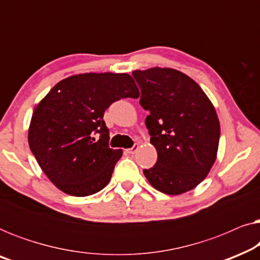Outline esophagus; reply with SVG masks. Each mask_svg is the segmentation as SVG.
Here are the masks:
<instances>
[{
    "label": "esophagus",
    "instance_id": "esophagus-1",
    "mask_svg": "<svg viewBox=\"0 0 260 260\" xmlns=\"http://www.w3.org/2000/svg\"><path fill=\"white\" fill-rule=\"evenodd\" d=\"M137 149H138V144H135L133 148H130V149H127V152H129V154H135V152L137 151Z\"/></svg>",
    "mask_w": 260,
    "mask_h": 260
}]
</instances>
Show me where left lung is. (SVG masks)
I'll return each mask as SVG.
<instances>
[{
    "mask_svg": "<svg viewBox=\"0 0 260 260\" xmlns=\"http://www.w3.org/2000/svg\"><path fill=\"white\" fill-rule=\"evenodd\" d=\"M157 162L144 169L155 189L180 195L206 179L218 154L220 123L212 102L186 74L174 69L133 72Z\"/></svg>",
    "mask_w": 260,
    "mask_h": 260,
    "instance_id": "left-lung-1",
    "label": "left lung"
}]
</instances>
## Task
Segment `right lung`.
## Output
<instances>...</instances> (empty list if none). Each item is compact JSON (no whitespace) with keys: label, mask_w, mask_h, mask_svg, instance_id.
<instances>
[{"label":"right lung","mask_w":260,"mask_h":260,"mask_svg":"<svg viewBox=\"0 0 260 260\" xmlns=\"http://www.w3.org/2000/svg\"><path fill=\"white\" fill-rule=\"evenodd\" d=\"M129 97L138 98L140 91L127 73H83L59 81L35 106L28 143L56 188L87 197L110 182L123 150L109 148L103 117L113 102Z\"/></svg>","instance_id":"add662e5"}]
</instances>
